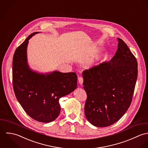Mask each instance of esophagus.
Segmentation results:
<instances>
[{"label": "esophagus", "mask_w": 148, "mask_h": 148, "mask_svg": "<svg viewBox=\"0 0 148 148\" xmlns=\"http://www.w3.org/2000/svg\"><path fill=\"white\" fill-rule=\"evenodd\" d=\"M83 82H84V78L82 77H79L78 78V82L80 85H82L83 84Z\"/></svg>", "instance_id": "obj_1"}]
</instances>
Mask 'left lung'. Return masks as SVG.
Returning a JSON list of instances; mask_svg holds the SVG:
<instances>
[{"label": "left lung", "mask_w": 148, "mask_h": 148, "mask_svg": "<svg viewBox=\"0 0 148 148\" xmlns=\"http://www.w3.org/2000/svg\"><path fill=\"white\" fill-rule=\"evenodd\" d=\"M118 49L109 62L82 73L87 94L85 114L97 127L113 125L129 109L138 75L137 61L127 45L118 38Z\"/></svg>", "instance_id": "obj_1"}]
</instances>
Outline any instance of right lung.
Masks as SVG:
<instances>
[{"label":"right lung","instance_id":"add662e5","mask_svg":"<svg viewBox=\"0 0 148 148\" xmlns=\"http://www.w3.org/2000/svg\"><path fill=\"white\" fill-rule=\"evenodd\" d=\"M30 35L16 49L12 60V85L15 96L30 117L41 122H50L59 116V99L74 91L77 85L75 73L55 71L49 74L31 70L27 62Z\"/></svg>","mask_w":148,"mask_h":148}]
</instances>
